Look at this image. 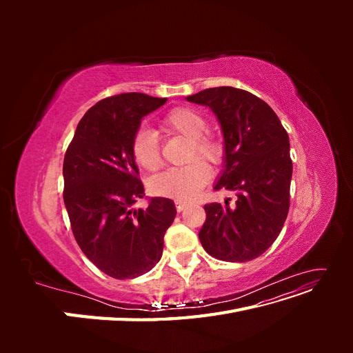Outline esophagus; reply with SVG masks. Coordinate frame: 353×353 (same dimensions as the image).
<instances>
[{
    "mask_svg": "<svg viewBox=\"0 0 353 353\" xmlns=\"http://www.w3.org/2000/svg\"><path fill=\"white\" fill-rule=\"evenodd\" d=\"M175 206H176V210H178V212H183L188 205H187V201L176 200V201H175Z\"/></svg>",
    "mask_w": 353,
    "mask_h": 353,
    "instance_id": "34e87169",
    "label": "esophagus"
}]
</instances>
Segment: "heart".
Here are the masks:
<instances>
[{
	"instance_id": "obj_1",
	"label": "heart",
	"mask_w": 353,
	"mask_h": 353,
	"mask_svg": "<svg viewBox=\"0 0 353 353\" xmlns=\"http://www.w3.org/2000/svg\"><path fill=\"white\" fill-rule=\"evenodd\" d=\"M206 119L197 110L190 108H176L170 110L162 121V130L169 134H179L190 138L187 159L196 156L210 163L219 162L222 145L215 138L203 134L206 131ZM131 153L137 165L145 170H156L160 166V152L157 138L153 131L141 128L132 138ZM210 178L209 166L201 160H193L185 166L168 169L156 175L150 188L154 194L172 197L176 200L194 199Z\"/></svg>"
}]
</instances>
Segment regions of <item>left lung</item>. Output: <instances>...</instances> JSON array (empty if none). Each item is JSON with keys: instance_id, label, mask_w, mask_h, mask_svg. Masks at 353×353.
I'll list each match as a JSON object with an SVG mask.
<instances>
[{"instance_id": "8db88e82", "label": "left lung", "mask_w": 353, "mask_h": 353, "mask_svg": "<svg viewBox=\"0 0 353 353\" xmlns=\"http://www.w3.org/2000/svg\"><path fill=\"white\" fill-rule=\"evenodd\" d=\"M187 101L215 113L223 135V169L213 188L237 196L232 206L228 200L205 205L200 243L219 261H252L279 237L290 208L288 134L270 105L249 91L208 88Z\"/></svg>"}]
</instances>
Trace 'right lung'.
Masks as SVG:
<instances>
[{
	"mask_svg": "<svg viewBox=\"0 0 353 353\" xmlns=\"http://www.w3.org/2000/svg\"><path fill=\"white\" fill-rule=\"evenodd\" d=\"M166 103L141 92L104 99L83 114L63 162V200L74 240L100 271L135 279L162 258L163 237L176 215L174 201L144 196L131 143L143 117Z\"/></svg>",
	"mask_w": 353,
	"mask_h": 353,
	"instance_id": "add662e5",
	"label": "right lung"
}]
</instances>
